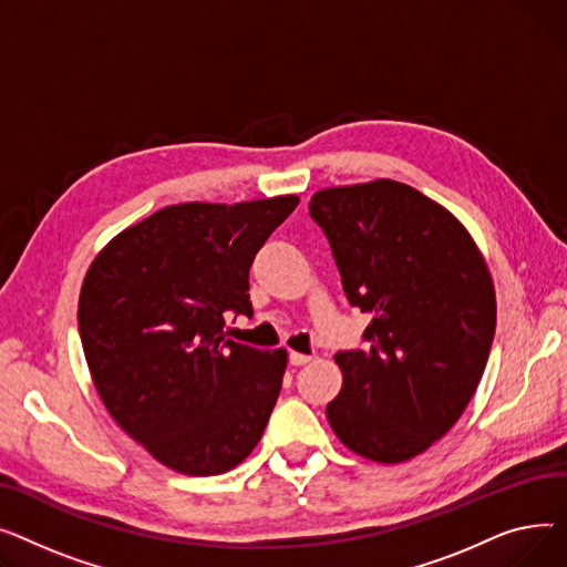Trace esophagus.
Wrapping results in <instances>:
<instances>
[{
    "mask_svg": "<svg viewBox=\"0 0 567 567\" xmlns=\"http://www.w3.org/2000/svg\"><path fill=\"white\" fill-rule=\"evenodd\" d=\"M313 357L311 354H302V352H290L288 354V361L292 363V365H305V363H309Z\"/></svg>",
    "mask_w": 567,
    "mask_h": 567,
    "instance_id": "1",
    "label": "esophagus"
}]
</instances>
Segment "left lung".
Masks as SVG:
<instances>
[{
	"label": "left lung",
	"instance_id": "obj_1",
	"mask_svg": "<svg viewBox=\"0 0 567 567\" xmlns=\"http://www.w3.org/2000/svg\"><path fill=\"white\" fill-rule=\"evenodd\" d=\"M309 213L334 254L348 302L371 313L369 348L337 352V437L373 462H405L455 425L483 378L496 297L472 236L405 183L329 187Z\"/></svg>",
	"mask_w": 567,
	"mask_h": 567
}]
</instances>
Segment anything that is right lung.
Listing matches in <instances>:
<instances>
[{
	"instance_id": "right-lung-1",
	"label": "right lung",
	"mask_w": 567,
	"mask_h": 567,
	"mask_svg": "<svg viewBox=\"0 0 567 567\" xmlns=\"http://www.w3.org/2000/svg\"><path fill=\"white\" fill-rule=\"evenodd\" d=\"M299 198L166 206L95 256L78 324L112 419L157 462L217 476L260 442L286 350L226 339V313L251 316L249 268Z\"/></svg>"
}]
</instances>
